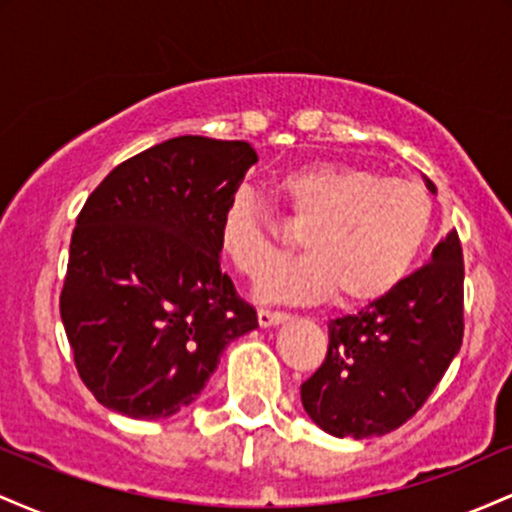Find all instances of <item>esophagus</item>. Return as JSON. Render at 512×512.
Returning a JSON list of instances; mask_svg holds the SVG:
<instances>
[{
	"label": "esophagus",
	"instance_id": "1",
	"mask_svg": "<svg viewBox=\"0 0 512 512\" xmlns=\"http://www.w3.org/2000/svg\"><path fill=\"white\" fill-rule=\"evenodd\" d=\"M286 313H281V310H269V308H262L260 313H257V322H260V327H272V325H279V322L286 320Z\"/></svg>",
	"mask_w": 512,
	"mask_h": 512
}]
</instances>
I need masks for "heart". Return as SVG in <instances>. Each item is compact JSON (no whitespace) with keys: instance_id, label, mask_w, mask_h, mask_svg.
Returning <instances> with one entry per match:
<instances>
[{"instance_id":"1","label":"heart","mask_w":512,"mask_h":512,"mask_svg":"<svg viewBox=\"0 0 512 512\" xmlns=\"http://www.w3.org/2000/svg\"><path fill=\"white\" fill-rule=\"evenodd\" d=\"M279 192L308 255L272 269L257 286L269 301H380L402 284L433 223V197L414 180L383 178L346 163H313L286 173ZM223 257L257 279L284 250L269 211L238 192L219 221Z\"/></svg>"}]
</instances>
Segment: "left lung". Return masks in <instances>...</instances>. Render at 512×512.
Segmentation results:
<instances>
[{"label":"left lung","mask_w":512,"mask_h":512,"mask_svg":"<svg viewBox=\"0 0 512 512\" xmlns=\"http://www.w3.org/2000/svg\"><path fill=\"white\" fill-rule=\"evenodd\" d=\"M436 192V185L426 180ZM322 366L301 385V402L337 438L385 436L407 424L436 390L464 334V262L457 231L397 289L356 315L330 320Z\"/></svg>","instance_id":"8db88e82"}]
</instances>
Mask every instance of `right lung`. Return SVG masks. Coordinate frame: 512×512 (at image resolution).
<instances>
[{"mask_svg": "<svg viewBox=\"0 0 512 512\" xmlns=\"http://www.w3.org/2000/svg\"><path fill=\"white\" fill-rule=\"evenodd\" d=\"M252 163L248 142L175 137L110 170L81 209L60 315L103 407L166 419L204 390L257 313L221 272L219 221Z\"/></svg>", "mask_w": 512, "mask_h": 512, "instance_id": "right-lung-1", "label": "right lung"}]
</instances>
